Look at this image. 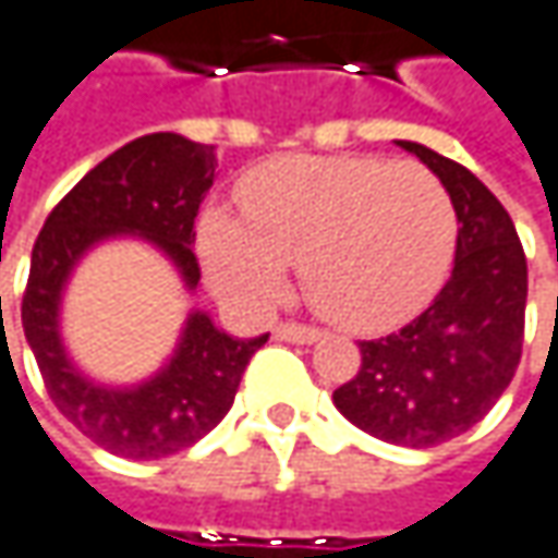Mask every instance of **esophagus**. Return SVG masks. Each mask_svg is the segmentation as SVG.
<instances>
[{
	"label": "esophagus",
	"mask_w": 558,
	"mask_h": 558,
	"mask_svg": "<svg viewBox=\"0 0 558 558\" xmlns=\"http://www.w3.org/2000/svg\"><path fill=\"white\" fill-rule=\"evenodd\" d=\"M276 337L286 339V342H317L320 339V330L311 327V324H299V320H286L276 327Z\"/></svg>",
	"instance_id": "1"
}]
</instances>
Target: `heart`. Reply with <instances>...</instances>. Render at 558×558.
<instances>
[{"mask_svg": "<svg viewBox=\"0 0 558 558\" xmlns=\"http://www.w3.org/2000/svg\"><path fill=\"white\" fill-rule=\"evenodd\" d=\"M241 219L209 209L199 257L213 286L241 301L286 292L301 266L307 301L345 330L397 327L438 295L454 259L458 213L418 161L292 155L241 186Z\"/></svg>", "mask_w": 558, "mask_h": 558, "instance_id": "heart-1", "label": "heart"}]
</instances>
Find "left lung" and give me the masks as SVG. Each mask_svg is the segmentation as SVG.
Here are the masks:
<instances>
[{
    "instance_id": "obj_1",
    "label": "left lung",
    "mask_w": 558,
    "mask_h": 558,
    "mask_svg": "<svg viewBox=\"0 0 558 558\" xmlns=\"http://www.w3.org/2000/svg\"><path fill=\"white\" fill-rule=\"evenodd\" d=\"M400 145L451 193L454 272L403 330L359 342L362 365L333 390V403L380 441L435 448L486 416L518 372L527 257L514 221L483 180L418 142Z\"/></svg>"
}]
</instances>
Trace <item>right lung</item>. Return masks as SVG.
<instances>
[{"label":"right lung","instance_id":"1","mask_svg":"<svg viewBox=\"0 0 558 558\" xmlns=\"http://www.w3.org/2000/svg\"><path fill=\"white\" fill-rule=\"evenodd\" d=\"M216 180V151L178 133L126 142L78 180L47 216L31 254L21 299L24 337L44 387L85 438L110 454L158 460L196 445L234 403L244 368L266 337L231 339L206 314H190L178 355L136 390H107L82 378L57 330V307L69 269L95 241L142 234L174 259L190 289L199 282L193 254L196 213Z\"/></svg>","mask_w":558,"mask_h":558}]
</instances>
